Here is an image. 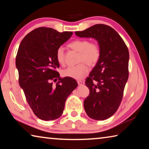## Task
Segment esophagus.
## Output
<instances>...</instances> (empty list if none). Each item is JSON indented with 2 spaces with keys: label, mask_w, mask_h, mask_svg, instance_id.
Segmentation results:
<instances>
[{
  "label": "esophagus",
  "mask_w": 149,
  "mask_h": 149,
  "mask_svg": "<svg viewBox=\"0 0 149 149\" xmlns=\"http://www.w3.org/2000/svg\"><path fill=\"white\" fill-rule=\"evenodd\" d=\"M77 84L79 85H85V82L84 81H77Z\"/></svg>",
  "instance_id": "1"
}]
</instances>
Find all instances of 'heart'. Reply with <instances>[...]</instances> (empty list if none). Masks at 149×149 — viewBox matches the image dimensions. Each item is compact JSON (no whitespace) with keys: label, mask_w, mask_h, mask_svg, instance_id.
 <instances>
[{"label":"heart","mask_w":149,"mask_h":149,"mask_svg":"<svg viewBox=\"0 0 149 149\" xmlns=\"http://www.w3.org/2000/svg\"><path fill=\"white\" fill-rule=\"evenodd\" d=\"M69 47L79 52L78 62L81 63H79L75 66L67 68L63 70L62 74L65 77H71L73 79H82L88 72V68L85 63L89 66H94L99 62L101 54L100 47L97 44L90 42L89 41L85 39H77L73 41L69 44ZM56 58L57 62L60 64L63 65L64 64L65 52L62 47H60L57 49Z\"/></svg>","instance_id":"obj_1"}]
</instances>
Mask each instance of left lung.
Masks as SVG:
<instances>
[{
    "mask_svg": "<svg viewBox=\"0 0 149 149\" xmlns=\"http://www.w3.org/2000/svg\"><path fill=\"white\" fill-rule=\"evenodd\" d=\"M75 33L95 39L99 44L100 59L85 81L90 93L84 100V109L93 120L108 119L122 101L129 76V50L120 35L107 25L96 24Z\"/></svg>",
    "mask_w": 149,
    "mask_h": 149,
    "instance_id": "left-lung-1",
    "label": "left lung"
}]
</instances>
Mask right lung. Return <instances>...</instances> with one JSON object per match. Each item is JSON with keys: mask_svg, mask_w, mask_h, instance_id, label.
Returning a JSON list of instances; mask_svg holds the SVG:
<instances>
[{"mask_svg": "<svg viewBox=\"0 0 149 149\" xmlns=\"http://www.w3.org/2000/svg\"><path fill=\"white\" fill-rule=\"evenodd\" d=\"M41 27L29 33L19 46L16 58L19 84L37 117L45 121L60 118L68 96L77 86L74 79L61 78L56 52L72 35ZM59 81L56 85L52 80Z\"/></svg>", "mask_w": 149, "mask_h": 149, "instance_id": "1", "label": "right lung"}]
</instances>
